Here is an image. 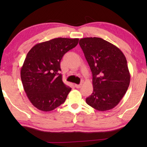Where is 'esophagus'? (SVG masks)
I'll return each mask as SVG.
<instances>
[{
  "label": "esophagus",
  "instance_id": "1",
  "mask_svg": "<svg viewBox=\"0 0 147 147\" xmlns=\"http://www.w3.org/2000/svg\"><path fill=\"white\" fill-rule=\"evenodd\" d=\"M82 84H76V85H75L76 88H78V89H79V88H81V87H82Z\"/></svg>",
  "mask_w": 147,
  "mask_h": 147
}]
</instances>
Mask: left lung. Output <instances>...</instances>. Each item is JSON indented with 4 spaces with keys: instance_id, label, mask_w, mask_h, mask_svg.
<instances>
[{
    "instance_id": "8db88e82",
    "label": "left lung",
    "mask_w": 147,
    "mask_h": 147,
    "mask_svg": "<svg viewBox=\"0 0 147 147\" xmlns=\"http://www.w3.org/2000/svg\"><path fill=\"white\" fill-rule=\"evenodd\" d=\"M79 44L92 73L93 92L86 102L99 111L117 106L130 81L125 56L119 48L99 37H86Z\"/></svg>"
}]
</instances>
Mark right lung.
<instances>
[{
  "instance_id": "1",
  "label": "right lung",
  "mask_w": 147,
  "mask_h": 147,
  "mask_svg": "<svg viewBox=\"0 0 147 147\" xmlns=\"http://www.w3.org/2000/svg\"><path fill=\"white\" fill-rule=\"evenodd\" d=\"M79 39L55 38L36 44L28 52L21 69L23 88L31 104L49 112L65 101L71 88L62 81L60 62Z\"/></svg>"
}]
</instances>
